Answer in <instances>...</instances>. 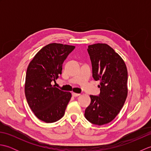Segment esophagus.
<instances>
[{"label": "esophagus", "instance_id": "1", "mask_svg": "<svg viewBox=\"0 0 151 151\" xmlns=\"http://www.w3.org/2000/svg\"><path fill=\"white\" fill-rule=\"evenodd\" d=\"M80 93H72V95L73 96V97H78V96H79Z\"/></svg>", "mask_w": 151, "mask_h": 151}]
</instances>
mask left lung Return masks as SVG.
<instances>
[{
    "label": "left lung",
    "instance_id": "1",
    "mask_svg": "<svg viewBox=\"0 0 151 151\" xmlns=\"http://www.w3.org/2000/svg\"><path fill=\"white\" fill-rule=\"evenodd\" d=\"M93 78L100 81V94L90 95L85 117L92 124L110 123L119 113L127 97L128 72L123 60L107 44L88 46Z\"/></svg>",
    "mask_w": 151,
    "mask_h": 151
}]
</instances>
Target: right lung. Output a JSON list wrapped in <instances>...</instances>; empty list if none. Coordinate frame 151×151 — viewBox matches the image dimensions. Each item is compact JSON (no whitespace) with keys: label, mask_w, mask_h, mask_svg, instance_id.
<instances>
[{"label":"right lung","mask_w":151,"mask_h":151,"mask_svg":"<svg viewBox=\"0 0 151 151\" xmlns=\"http://www.w3.org/2000/svg\"><path fill=\"white\" fill-rule=\"evenodd\" d=\"M75 46L50 43L43 47L28 65L24 91L35 115L45 123L60 120L71 98V93L52 86L62 74V64Z\"/></svg>","instance_id":"1"}]
</instances>
